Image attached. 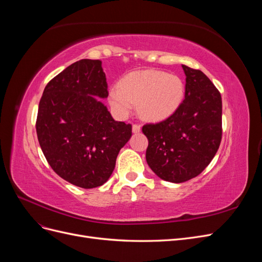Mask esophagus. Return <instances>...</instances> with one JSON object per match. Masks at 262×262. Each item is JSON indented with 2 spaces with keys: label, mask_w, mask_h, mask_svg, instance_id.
I'll use <instances>...</instances> for the list:
<instances>
[{
  "label": "esophagus",
  "mask_w": 262,
  "mask_h": 262,
  "mask_svg": "<svg viewBox=\"0 0 262 262\" xmlns=\"http://www.w3.org/2000/svg\"><path fill=\"white\" fill-rule=\"evenodd\" d=\"M132 132L133 133H140L141 132V125L140 124H133L132 125Z\"/></svg>",
  "instance_id": "34e87169"
}]
</instances>
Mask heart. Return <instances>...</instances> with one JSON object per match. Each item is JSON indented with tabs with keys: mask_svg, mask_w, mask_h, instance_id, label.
I'll list each match as a JSON object with an SVG mask.
<instances>
[{
	"mask_svg": "<svg viewBox=\"0 0 262 262\" xmlns=\"http://www.w3.org/2000/svg\"><path fill=\"white\" fill-rule=\"evenodd\" d=\"M114 113L124 118L138 102L140 116L148 121H161L177 112L185 99V84L177 75L158 70H141L125 75L120 85L109 90Z\"/></svg>",
	"mask_w": 262,
	"mask_h": 262,
	"instance_id": "b5f03b06",
	"label": "heart"
}]
</instances>
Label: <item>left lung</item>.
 <instances>
[{"mask_svg":"<svg viewBox=\"0 0 262 262\" xmlns=\"http://www.w3.org/2000/svg\"><path fill=\"white\" fill-rule=\"evenodd\" d=\"M185 99L166 120L145 124L146 162L163 180L180 184L196 177L211 163L222 139L220 92L199 70L181 66Z\"/></svg>","mask_w":262,"mask_h":262,"instance_id":"left-lung-1","label":"left lung"}]
</instances>
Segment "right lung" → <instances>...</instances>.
<instances>
[{
    "mask_svg": "<svg viewBox=\"0 0 262 262\" xmlns=\"http://www.w3.org/2000/svg\"><path fill=\"white\" fill-rule=\"evenodd\" d=\"M100 60L83 59L47 84L36 131L47 162L70 184L96 188L112 176L131 124L116 121L100 99L108 97Z\"/></svg>",
    "mask_w": 262,
    "mask_h": 262,
    "instance_id": "right-lung-1",
    "label": "right lung"
}]
</instances>
